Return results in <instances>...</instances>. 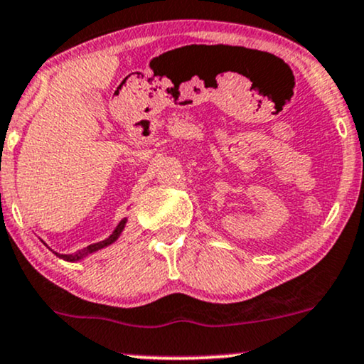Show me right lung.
<instances>
[{
  "instance_id": "obj_1",
  "label": "right lung",
  "mask_w": 364,
  "mask_h": 364,
  "mask_svg": "<svg viewBox=\"0 0 364 364\" xmlns=\"http://www.w3.org/2000/svg\"><path fill=\"white\" fill-rule=\"evenodd\" d=\"M125 218L124 220L120 222V224H118V227L115 229V232H113V234L110 235V237L108 239H105V240H102V242H96V244H91V246H87V247H85V249H81V251H77L76 254H57V256L59 257H63V259H65V261H80L81 257H85V256H87V254H91V252H95V251H98V249H102V247H107V246H110L112 242H115V240L120 237V234H122V230H124V227H125Z\"/></svg>"
}]
</instances>
